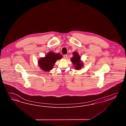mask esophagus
<instances>
[{
	"label": "esophagus",
	"instance_id": "34e87169",
	"mask_svg": "<svg viewBox=\"0 0 126 126\" xmlns=\"http://www.w3.org/2000/svg\"><path fill=\"white\" fill-rule=\"evenodd\" d=\"M67 55H64V56H63V57H64V59H67Z\"/></svg>",
	"mask_w": 126,
	"mask_h": 126
}]
</instances>
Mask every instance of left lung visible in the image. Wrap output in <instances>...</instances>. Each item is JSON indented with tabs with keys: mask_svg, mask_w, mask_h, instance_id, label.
Wrapping results in <instances>:
<instances>
[{
	"mask_svg": "<svg viewBox=\"0 0 126 126\" xmlns=\"http://www.w3.org/2000/svg\"><path fill=\"white\" fill-rule=\"evenodd\" d=\"M73 57L71 58V61L75 67L76 70H80L83 67V63L80 60V56L77 52L74 51L72 53Z\"/></svg>",
	"mask_w": 126,
	"mask_h": 126,
	"instance_id": "8db88e82",
	"label": "left lung"
}]
</instances>
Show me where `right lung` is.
Here are the masks:
<instances>
[{"label": "right lung", "mask_w": 126, "mask_h": 126, "mask_svg": "<svg viewBox=\"0 0 126 126\" xmlns=\"http://www.w3.org/2000/svg\"><path fill=\"white\" fill-rule=\"evenodd\" d=\"M63 58L59 53H55L54 52H48L45 57L40 58L38 61V66L40 69L46 72H48L53 69L57 60Z\"/></svg>", "instance_id": "obj_1"}]
</instances>
